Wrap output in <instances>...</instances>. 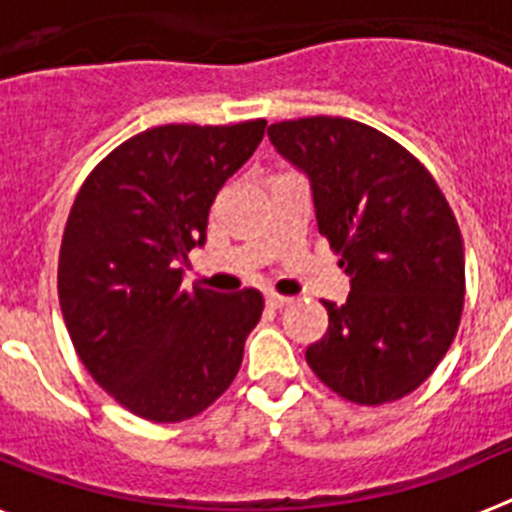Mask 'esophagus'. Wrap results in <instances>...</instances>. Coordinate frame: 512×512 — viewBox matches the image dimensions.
<instances>
[{
  "instance_id": "34e87169",
  "label": "esophagus",
  "mask_w": 512,
  "mask_h": 512,
  "mask_svg": "<svg viewBox=\"0 0 512 512\" xmlns=\"http://www.w3.org/2000/svg\"><path fill=\"white\" fill-rule=\"evenodd\" d=\"M266 305H269L271 310H279V307L289 305V297L277 295V292H269V295H266Z\"/></svg>"
}]
</instances>
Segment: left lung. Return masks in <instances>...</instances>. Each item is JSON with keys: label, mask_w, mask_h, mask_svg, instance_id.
<instances>
[{"label": "left lung", "mask_w": 512, "mask_h": 512, "mask_svg": "<svg viewBox=\"0 0 512 512\" xmlns=\"http://www.w3.org/2000/svg\"><path fill=\"white\" fill-rule=\"evenodd\" d=\"M269 140L310 176L318 230L351 277L343 305L305 359L356 405L418 390L446 356L464 310V243L449 202L418 158L348 117L274 122Z\"/></svg>", "instance_id": "8db88e82"}]
</instances>
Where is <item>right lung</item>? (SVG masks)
<instances>
[{"label":"right lung","instance_id":"1","mask_svg":"<svg viewBox=\"0 0 512 512\" xmlns=\"http://www.w3.org/2000/svg\"><path fill=\"white\" fill-rule=\"evenodd\" d=\"M266 120L158 125L84 179L58 256V302L94 382L153 423L210 408L235 379L264 310L259 289L182 287L217 192L253 156Z\"/></svg>","mask_w":512,"mask_h":512}]
</instances>
